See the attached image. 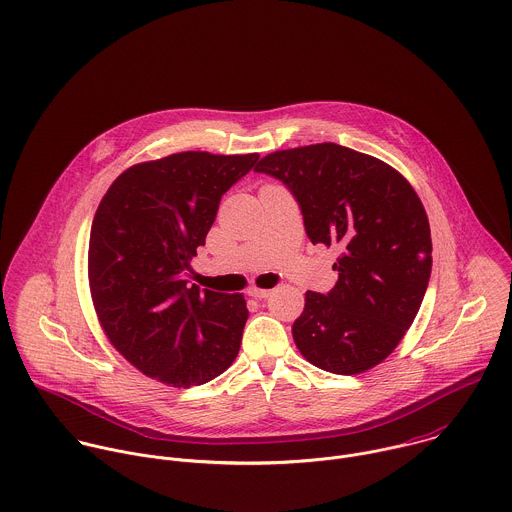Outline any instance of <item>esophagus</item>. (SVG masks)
<instances>
[{"label":"esophagus","instance_id":"obj_1","mask_svg":"<svg viewBox=\"0 0 512 512\" xmlns=\"http://www.w3.org/2000/svg\"><path fill=\"white\" fill-rule=\"evenodd\" d=\"M248 294L254 296V298H268L272 294V290L270 288H260V286H250Z\"/></svg>","mask_w":512,"mask_h":512}]
</instances>
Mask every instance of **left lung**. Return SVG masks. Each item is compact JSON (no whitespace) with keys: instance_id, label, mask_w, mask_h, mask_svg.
<instances>
[{"instance_id":"8db88e82","label":"left lung","mask_w":512,"mask_h":512,"mask_svg":"<svg viewBox=\"0 0 512 512\" xmlns=\"http://www.w3.org/2000/svg\"><path fill=\"white\" fill-rule=\"evenodd\" d=\"M256 172L296 196L312 244L334 246L336 286L306 292L292 326L300 354L332 374H360L386 360L422 304L432 240L410 182L386 162L332 144L278 150Z\"/></svg>"}]
</instances>
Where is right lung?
<instances>
[{"mask_svg": "<svg viewBox=\"0 0 512 512\" xmlns=\"http://www.w3.org/2000/svg\"><path fill=\"white\" fill-rule=\"evenodd\" d=\"M256 160L180 152L140 162L96 210L88 282L98 322L134 368L166 386H200L238 356L244 294L188 288L182 274L206 244L222 196Z\"/></svg>", "mask_w": 512, "mask_h": 512, "instance_id": "add662e5", "label": "right lung"}]
</instances>
